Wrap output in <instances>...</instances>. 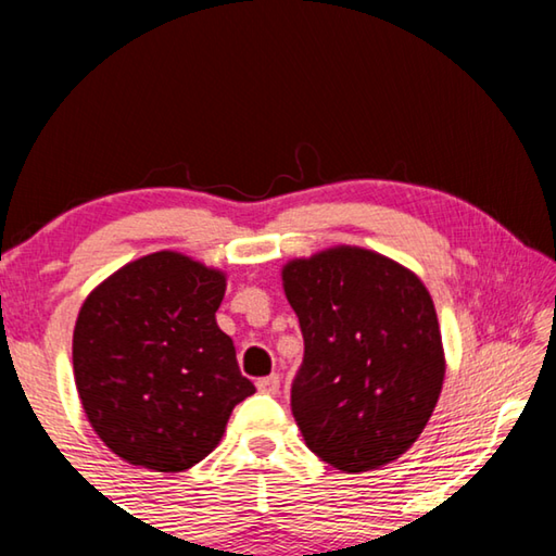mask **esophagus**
Wrapping results in <instances>:
<instances>
[{
  "label": "esophagus",
  "mask_w": 556,
  "mask_h": 556,
  "mask_svg": "<svg viewBox=\"0 0 556 556\" xmlns=\"http://www.w3.org/2000/svg\"><path fill=\"white\" fill-rule=\"evenodd\" d=\"M257 390L265 394H279V375H267V378H260Z\"/></svg>",
  "instance_id": "obj_1"
}]
</instances>
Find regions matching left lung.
<instances>
[{
	"instance_id": "left-lung-1",
	"label": "left lung",
	"mask_w": 556,
	"mask_h": 556,
	"mask_svg": "<svg viewBox=\"0 0 556 556\" xmlns=\"http://www.w3.org/2000/svg\"><path fill=\"white\" fill-rule=\"evenodd\" d=\"M281 279L304 336L291 412L306 446L348 473L400 458L427 427L444 382L427 287L361 248L294 260Z\"/></svg>"
}]
</instances>
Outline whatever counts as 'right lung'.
<instances>
[{
  "label": "right lung",
  "instance_id": "obj_1",
  "mask_svg": "<svg viewBox=\"0 0 556 556\" xmlns=\"http://www.w3.org/2000/svg\"><path fill=\"white\" fill-rule=\"evenodd\" d=\"M220 271L154 252L115 271L83 304L73 372L92 429L131 466L178 473L199 464L235 404L255 394L215 324Z\"/></svg>",
  "mask_w": 556,
  "mask_h": 556
}]
</instances>
